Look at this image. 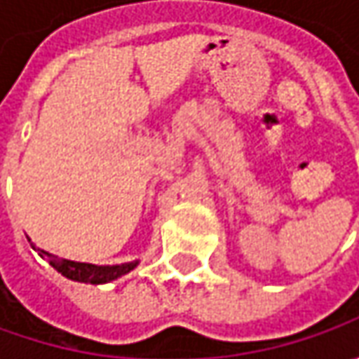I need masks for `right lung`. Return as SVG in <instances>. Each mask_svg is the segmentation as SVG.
<instances>
[{
    "label": "right lung",
    "mask_w": 359,
    "mask_h": 359,
    "mask_svg": "<svg viewBox=\"0 0 359 359\" xmlns=\"http://www.w3.org/2000/svg\"><path fill=\"white\" fill-rule=\"evenodd\" d=\"M32 248L37 250L41 257L48 259L49 266H53L67 280L93 283V285L118 280L121 276L130 273L131 269L140 264V262H130V264H119V266H93V264H81V262H72V259H63V257H57V255H51L48 252H43V250H39V248H35L34 243H32Z\"/></svg>",
    "instance_id": "right-lung-1"
}]
</instances>
